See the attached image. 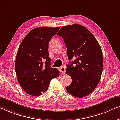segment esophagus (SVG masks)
<instances>
[{
  "mask_svg": "<svg viewBox=\"0 0 120 120\" xmlns=\"http://www.w3.org/2000/svg\"><path fill=\"white\" fill-rule=\"evenodd\" d=\"M65 71H66V68H65V67H64V66L61 67L60 68H59V71L60 72H61V73H65Z\"/></svg>",
  "mask_w": 120,
  "mask_h": 120,
  "instance_id": "34e87169",
  "label": "esophagus"
}]
</instances>
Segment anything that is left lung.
Listing matches in <instances>:
<instances>
[{
	"label": "left lung",
	"mask_w": 120,
	"mask_h": 120,
	"mask_svg": "<svg viewBox=\"0 0 120 120\" xmlns=\"http://www.w3.org/2000/svg\"><path fill=\"white\" fill-rule=\"evenodd\" d=\"M57 35L64 40L69 60L75 59L67 65L66 73L71 77L72 83L66 89L76 97H85L101 79L103 59L100 45L89 30L79 24L62 26Z\"/></svg>",
	"instance_id": "8db88e82"
}]
</instances>
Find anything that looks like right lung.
I'll use <instances>...</instances> for the list:
<instances>
[{"label": "right lung", "instance_id": "right-lung-1", "mask_svg": "<svg viewBox=\"0 0 120 120\" xmlns=\"http://www.w3.org/2000/svg\"><path fill=\"white\" fill-rule=\"evenodd\" d=\"M60 27H39L26 35L18 48L15 61L18 81L23 90L31 96L46 91L50 80L60 75L50 67L48 43Z\"/></svg>", "mask_w": 120, "mask_h": 120}]
</instances>
